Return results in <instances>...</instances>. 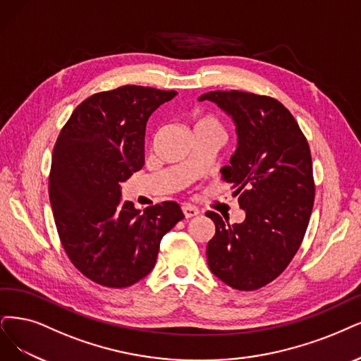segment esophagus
Instances as JSON below:
<instances>
[{"mask_svg": "<svg viewBox=\"0 0 361 361\" xmlns=\"http://www.w3.org/2000/svg\"><path fill=\"white\" fill-rule=\"evenodd\" d=\"M183 212H184V217L185 219H192L195 216L199 214V209L190 204H184L183 205Z\"/></svg>", "mask_w": 361, "mask_h": 361, "instance_id": "obj_1", "label": "esophagus"}]
</instances>
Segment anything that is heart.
I'll return each instance as SVG.
<instances>
[{
	"instance_id": "obj_1",
	"label": "heart",
	"mask_w": 361,
	"mask_h": 361,
	"mask_svg": "<svg viewBox=\"0 0 361 361\" xmlns=\"http://www.w3.org/2000/svg\"><path fill=\"white\" fill-rule=\"evenodd\" d=\"M196 128H208V129H217V130H223V126L220 123V120L214 116H202L196 120L195 123V129Z\"/></svg>"
}]
</instances>
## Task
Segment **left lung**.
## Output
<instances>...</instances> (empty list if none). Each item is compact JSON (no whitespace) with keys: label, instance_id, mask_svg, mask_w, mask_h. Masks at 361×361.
Instances as JSON below:
<instances>
[{"label":"left lung","instance_id":"obj_1","mask_svg":"<svg viewBox=\"0 0 361 361\" xmlns=\"http://www.w3.org/2000/svg\"><path fill=\"white\" fill-rule=\"evenodd\" d=\"M199 101L217 104L233 120L238 145L221 176L245 211L235 224L207 212L216 224L208 266L232 288L257 290L283 274L308 228L315 196L310 145L295 117L271 97L214 90Z\"/></svg>","mask_w":361,"mask_h":361}]
</instances>
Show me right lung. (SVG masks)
Returning a JSON list of instances; mask_svg holds the SVG:
<instances>
[{
  "instance_id": "obj_1",
  "label": "right lung",
  "mask_w": 361,
  "mask_h": 361,
  "mask_svg": "<svg viewBox=\"0 0 361 361\" xmlns=\"http://www.w3.org/2000/svg\"><path fill=\"white\" fill-rule=\"evenodd\" d=\"M177 95L126 85L89 97L62 128L51 154L49 197L63 250L85 276L111 288L154 268L160 241L184 219L173 201L122 202V183L144 165L147 120Z\"/></svg>"
}]
</instances>
